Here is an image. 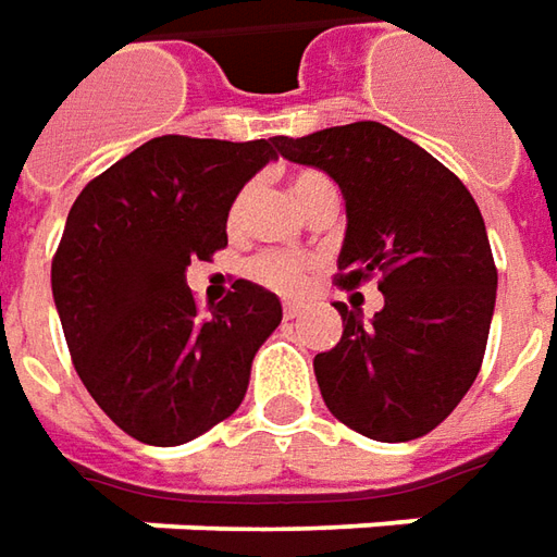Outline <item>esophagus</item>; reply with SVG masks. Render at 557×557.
Returning <instances> with one entry per match:
<instances>
[{"label":"esophagus","instance_id":"34e87169","mask_svg":"<svg viewBox=\"0 0 557 557\" xmlns=\"http://www.w3.org/2000/svg\"><path fill=\"white\" fill-rule=\"evenodd\" d=\"M301 305H298V301H286V305H283V317H286V320H295V317H298V313H301Z\"/></svg>","mask_w":557,"mask_h":557}]
</instances>
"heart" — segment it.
I'll list each match as a JSON object with an SVG mask.
<instances>
[{"instance_id": "heart-1", "label": "heart", "mask_w": 557, "mask_h": 557, "mask_svg": "<svg viewBox=\"0 0 557 557\" xmlns=\"http://www.w3.org/2000/svg\"><path fill=\"white\" fill-rule=\"evenodd\" d=\"M320 183H326V176L323 173H317V170H298L293 173V180H289V188H293L295 200L305 207V200L310 198V191L317 188ZM247 191H240L237 198L231 200L228 207V225L231 228H237L240 222H244V213H247ZM310 259L305 256H293V252H280V249H268V252H259V256H252L249 259V277L256 280L259 286H268V289H274V293L283 295H295L305 289V283H308L310 274Z\"/></svg>"}]
</instances>
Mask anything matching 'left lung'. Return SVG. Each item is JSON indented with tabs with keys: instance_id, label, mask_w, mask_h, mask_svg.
Listing matches in <instances>:
<instances>
[{
	"instance_id": "8db88e82",
	"label": "left lung",
	"mask_w": 557,
	"mask_h": 557,
	"mask_svg": "<svg viewBox=\"0 0 557 557\" xmlns=\"http://www.w3.org/2000/svg\"><path fill=\"white\" fill-rule=\"evenodd\" d=\"M295 164L326 170L347 203L342 289L377 277L384 308L362 326L335 305L342 342L313 357L326 408L374 442L436 430L482 369L497 298L485 219L467 185L377 121L277 136Z\"/></svg>"
}]
</instances>
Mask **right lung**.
I'll use <instances>...</instances> for the list:
<instances>
[{"instance_id":"add662e5","label":"right lung","mask_w":557,"mask_h":557,"mask_svg":"<svg viewBox=\"0 0 557 557\" xmlns=\"http://www.w3.org/2000/svg\"><path fill=\"white\" fill-rule=\"evenodd\" d=\"M271 158L277 136H154L72 203L54 305L82 384L127 436L183 445L244 403L252 357L283 320L277 295L237 280L203 317L185 268L228 247L231 200Z\"/></svg>"}]
</instances>
